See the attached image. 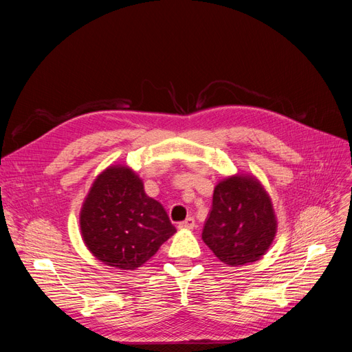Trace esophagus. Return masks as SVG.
Masks as SVG:
<instances>
[{"label": "esophagus", "instance_id": "esophagus-1", "mask_svg": "<svg viewBox=\"0 0 352 352\" xmlns=\"http://www.w3.org/2000/svg\"><path fill=\"white\" fill-rule=\"evenodd\" d=\"M194 227H195L194 218H187L186 221H182V223L178 224L179 230H194Z\"/></svg>", "mask_w": 352, "mask_h": 352}]
</instances>
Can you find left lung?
Wrapping results in <instances>:
<instances>
[{
	"label": "left lung",
	"mask_w": 352,
	"mask_h": 352,
	"mask_svg": "<svg viewBox=\"0 0 352 352\" xmlns=\"http://www.w3.org/2000/svg\"><path fill=\"white\" fill-rule=\"evenodd\" d=\"M278 228L267 190L252 174L226 177L214 188L202 241L221 263L243 267L261 260Z\"/></svg>",
	"instance_id": "obj_1"
}]
</instances>
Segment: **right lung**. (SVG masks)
Here are the masks:
<instances>
[{"instance_id":"1","label":"right lung","mask_w":352,"mask_h":352,"mask_svg":"<svg viewBox=\"0 0 352 352\" xmlns=\"http://www.w3.org/2000/svg\"><path fill=\"white\" fill-rule=\"evenodd\" d=\"M80 228L98 261L131 271L177 232L164 207L145 194L140 175L124 164L107 166L92 182L80 211Z\"/></svg>"}]
</instances>
